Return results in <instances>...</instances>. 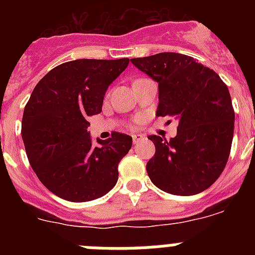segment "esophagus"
Returning a JSON list of instances; mask_svg holds the SVG:
<instances>
[{
    "label": "esophagus",
    "mask_w": 255,
    "mask_h": 255,
    "mask_svg": "<svg viewBox=\"0 0 255 255\" xmlns=\"http://www.w3.org/2000/svg\"><path fill=\"white\" fill-rule=\"evenodd\" d=\"M144 139V136L141 134H134L132 135V143L138 144L139 141H141Z\"/></svg>",
    "instance_id": "esophagus-1"
}]
</instances>
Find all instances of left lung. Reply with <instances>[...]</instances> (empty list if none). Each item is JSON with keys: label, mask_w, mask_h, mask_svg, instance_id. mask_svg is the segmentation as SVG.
Instances as JSON below:
<instances>
[{"label": "left lung", "mask_w": 255, "mask_h": 255, "mask_svg": "<svg viewBox=\"0 0 255 255\" xmlns=\"http://www.w3.org/2000/svg\"><path fill=\"white\" fill-rule=\"evenodd\" d=\"M131 62L158 83L155 115L179 121L175 138L148 136L155 147L147 163L150 181L170 194L202 193L220 177L231 150L235 112L227 85L181 53L162 52Z\"/></svg>", "instance_id": "left-lung-1"}]
</instances>
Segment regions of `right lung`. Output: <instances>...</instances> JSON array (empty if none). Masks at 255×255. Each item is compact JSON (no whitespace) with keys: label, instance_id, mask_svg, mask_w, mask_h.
I'll return each instance as SVG.
<instances>
[{"label":"right lung","instance_id":"1","mask_svg":"<svg viewBox=\"0 0 255 255\" xmlns=\"http://www.w3.org/2000/svg\"><path fill=\"white\" fill-rule=\"evenodd\" d=\"M128 65L129 58L69 61L35 85L24 108L21 136L31 168L57 197L88 202L116 185L131 136L114 132L93 145L87 119L101 114L108 85Z\"/></svg>","mask_w":255,"mask_h":255}]
</instances>
